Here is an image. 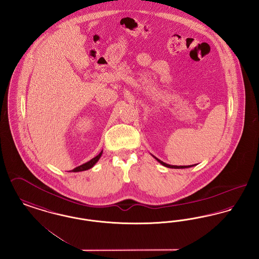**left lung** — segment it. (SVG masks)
Returning <instances> with one entry per match:
<instances>
[{"mask_svg":"<svg viewBox=\"0 0 259 259\" xmlns=\"http://www.w3.org/2000/svg\"><path fill=\"white\" fill-rule=\"evenodd\" d=\"M154 157V156H153ZM159 163H161V164H163V166H166V167H169V168H187V167H191V166H193L194 164H192V165H171V164H168V163H163V161H161V160H159L158 158H156V157H154Z\"/></svg>","mask_w":259,"mask_h":259,"instance_id":"8db88e82","label":"left lung"}]
</instances>
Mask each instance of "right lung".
Wrapping results in <instances>:
<instances>
[{
    "label": "right lung",
    "instance_id": "right-lung-1",
    "mask_svg": "<svg viewBox=\"0 0 259 259\" xmlns=\"http://www.w3.org/2000/svg\"><path fill=\"white\" fill-rule=\"evenodd\" d=\"M102 153H103V151H101L96 157L93 158L91 161H89V162H87V163H82L81 165H79V166L75 167L74 169H72L71 172H79V171H83V170H88V169L92 168V167L98 162V160L100 159Z\"/></svg>",
    "mask_w": 259,
    "mask_h": 259
}]
</instances>
